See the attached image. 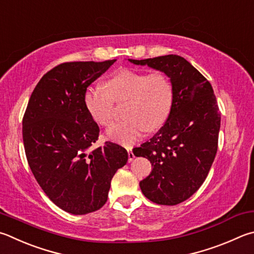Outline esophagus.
<instances>
[{"label": "esophagus", "mask_w": 254, "mask_h": 254, "mask_svg": "<svg viewBox=\"0 0 254 254\" xmlns=\"http://www.w3.org/2000/svg\"><path fill=\"white\" fill-rule=\"evenodd\" d=\"M127 155H128V162H131L134 159V154H133V152L131 150H127Z\"/></svg>", "instance_id": "esophagus-1"}]
</instances>
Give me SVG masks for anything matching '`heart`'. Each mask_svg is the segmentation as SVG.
Returning a JSON list of instances; mask_svg holds the SVG:
<instances>
[{
	"label": "heart",
	"instance_id": "heart-1",
	"mask_svg": "<svg viewBox=\"0 0 254 254\" xmlns=\"http://www.w3.org/2000/svg\"><path fill=\"white\" fill-rule=\"evenodd\" d=\"M114 102H126L127 117L108 131L110 139L131 145L147 131L162 127L173 104L171 80L163 72H145L123 68L104 83L103 87H87L84 104L94 121L110 127L114 120Z\"/></svg>",
	"mask_w": 254,
	"mask_h": 254
}]
</instances>
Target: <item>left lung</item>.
<instances>
[{
    "mask_svg": "<svg viewBox=\"0 0 254 254\" xmlns=\"http://www.w3.org/2000/svg\"><path fill=\"white\" fill-rule=\"evenodd\" d=\"M128 61L163 72L171 80L173 104L169 118L133 153L146 158L153 167L140 182L143 194L156 204H179L199 190L218 150L221 113L213 89L179 55Z\"/></svg>",
    "mask_w": 254,
    "mask_h": 254,
    "instance_id": "8db88e82",
    "label": "left lung"
}]
</instances>
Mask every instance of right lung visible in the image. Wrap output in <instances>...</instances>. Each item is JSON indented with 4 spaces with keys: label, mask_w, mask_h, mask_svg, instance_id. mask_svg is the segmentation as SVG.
<instances>
[{
    "label": "right lung",
    "mask_w": 254,
    "mask_h": 254,
    "mask_svg": "<svg viewBox=\"0 0 254 254\" xmlns=\"http://www.w3.org/2000/svg\"><path fill=\"white\" fill-rule=\"evenodd\" d=\"M115 61L53 67L36 84L23 117L32 173L54 204L75 215L105 204L113 175L127 162V152L119 144L93 146L100 128L84 104L86 87Z\"/></svg>",
    "instance_id": "1"
}]
</instances>
